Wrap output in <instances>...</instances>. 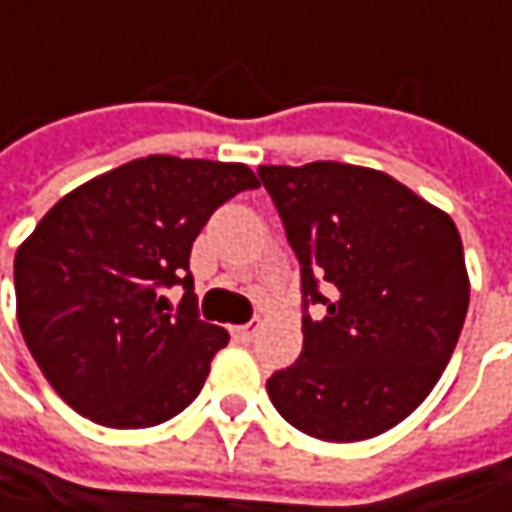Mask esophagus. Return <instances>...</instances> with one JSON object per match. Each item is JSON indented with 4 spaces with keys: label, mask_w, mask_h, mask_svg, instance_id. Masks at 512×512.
<instances>
[{
    "label": "esophagus",
    "mask_w": 512,
    "mask_h": 512,
    "mask_svg": "<svg viewBox=\"0 0 512 512\" xmlns=\"http://www.w3.org/2000/svg\"><path fill=\"white\" fill-rule=\"evenodd\" d=\"M260 318H252L249 323H243V326H234L232 329V338L234 341H240V344H252L255 341V335L260 332Z\"/></svg>",
    "instance_id": "34e87169"
}]
</instances>
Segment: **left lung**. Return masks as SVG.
<instances>
[{
	"label": "left lung",
	"instance_id": "obj_1",
	"mask_svg": "<svg viewBox=\"0 0 512 512\" xmlns=\"http://www.w3.org/2000/svg\"><path fill=\"white\" fill-rule=\"evenodd\" d=\"M257 174L303 292V352L266 381L275 410L321 441L387 433L438 384L464 326L470 280L456 223L375 168L318 160Z\"/></svg>",
	"mask_w": 512,
	"mask_h": 512
}]
</instances>
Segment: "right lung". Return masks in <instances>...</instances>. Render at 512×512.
<instances>
[{"label": "right lung", "instance_id": "1", "mask_svg": "<svg viewBox=\"0 0 512 512\" xmlns=\"http://www.w3.org/2000/svg\"><path fill=\"white\" fill-rule=\"evenodd\" d=\"M243 163L151 154L65 194L13 260L16 318L56 395L114 430H143L200 395L223 326L200 321L191 243L257 189ZM183 285L171 307L165 289Z\"/></svg>", "mask_w": 512, "mask_h": 512}]
</instances>
